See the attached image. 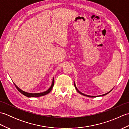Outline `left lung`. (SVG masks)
Wrapping results in <instances>:
<instances>
[{"instance_id": "1", "label": "left lung", "mask_w": 129, "mask_h": 129, "mask_svg": "<svg viewBox=\"0 0 129 129\" xmlns=\"http://www.w3.org/2000/svg\"><path fill=\"white\" fill-rule=\"evenodd\" d=\"M74 86H75V89H76V91H77L79 94H81V95H84V96H89V97H92V98H94V97H96V96H89V95H85V94H83V93H82V92H81L80 91H79V90L77 89V87H76V85H75V83H74ZM111 91H112V90H111ZM111 91H110L109 92H108V93H106V94H104V95H100V96H104V95H107L108 94H109V92H111Z\"/></svg>"}]
</instances>
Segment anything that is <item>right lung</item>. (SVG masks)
<instances>
[{
	"instance_id": "right-lung-1",
	"label": "right lung",
	"mask_w": 129,
	"mask_h": 129,
	"mask_svg": "<svg viewBox=\"0 0 129 129\" xmlns=\"http://www.w3.org/2000/svg\"><path fill=\"white\" fill-rule=\"evenodd\" d=\"M14 84L15 85V86L16 87V88L18 89V91L21 92V94H22L23 95H25V96H27V97H40V96H44L45 95H47L48 94H49V92H50L51 91L52 89H53V86H54V78H53V82H52V84L50 86V88H49L48 90H46V91L43 92H40V93H29V92H26L25 91H23V90H21L20 89H19V87L16 85L14 83Z\"/></svg>"
}]
</instances>
